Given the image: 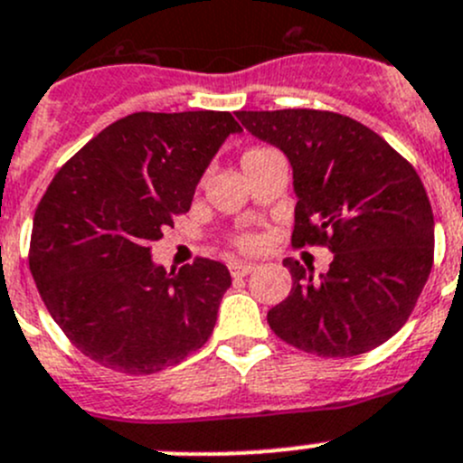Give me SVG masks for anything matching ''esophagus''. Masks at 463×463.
Masks as SVG:
<instances>
[{
    "label": "esophagus",
    "instance_id": "1",
    "mask_svg": "<svg viewBox=\"0 0 463 463\" xmlns=\"http://www.w3.org/2000/svg\"><path fill=\"white\" fill-rule=\"evenodd\" d=\"M228 269H231L232 278H246L249 273H253L255 264H249V261H232Z\"/></svg>",
    "mask_w": 463,
    "mask_h": 463
}]
</instances>
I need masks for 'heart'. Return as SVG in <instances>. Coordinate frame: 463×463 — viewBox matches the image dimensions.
Segmentation results:
<instances>
[{"label": "heart", "instance_id": "heart-1", "mask_svg": "<svg viewBox=\"0 0 463 463\" xmlns=\"http://www.w3.org/2000/svg\"><path fill=\"white\" fill-rule=\"evenodd\" d=\"M270 152H273V149L261 147V145H255V147H249L244 154H241V167H246L250 161H255V158L264 156V154H270ZM235 246H237V249H241V250H253V249H255V237H250V235H240V237H235Z\"/></svg>", "mask_w": 463, "mask_h": 463}]
</instances>
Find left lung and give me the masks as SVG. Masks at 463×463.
Returning <instances> with one entry per match:
<instances>
[{
	"label": "left lung",
	"mask_w": 463,
	"mask_h": 463,
	"mask_svg": "<svg viewBox=\"0 0 463 463\" xmlns=\"http://www.w3.org/2000/svg\"><path fill=\"white\" fill-rule=\"evenodd\" d=\"M237 118L291 161L293 249L334 253L322 279L284 260L293 287L269 311V326L322 358L372 352L408 322L432 269V205L417 170L376 132L335 111H237Z\"/></svg>",
	"instance_id": "left-lung-1"
}]
</instances>
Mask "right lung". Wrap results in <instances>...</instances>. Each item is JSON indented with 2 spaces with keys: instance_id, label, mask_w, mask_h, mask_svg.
<instances>
[{
  "instance_id": "obj_1",
  "label": "right lung",
  "mask_w": 463,
  "mask_h": 463,
  "mask_svg": "<svg viewBox=\"0 0 463 463\" xmlns=\"http://www.w3.org/2000/svg\"><path fill=\"white\" fill-rule=\"evenodd\" d=\"M231 111H137L58 170L33 217L29 266L73 347L120 374H154L203 347L231 273L197 258L167 273L149 244L188 213Z\"/></svg>"
}]
</instances>
